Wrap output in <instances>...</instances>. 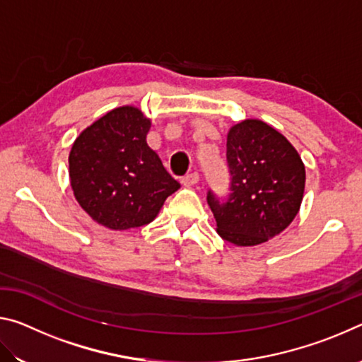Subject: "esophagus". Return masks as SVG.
<instances>
[{
    "mask_svg": "<svg viewBox=\"0 0 362 362\" xmlns=\"http://www.w3.org/2000/svg\"><path fill=\"white\" fill-rule=\"evenodd\" d=\"M198 180H199L198 173H189L185 177H182L183 187H193V185H196V183H198Z\"/></svg>",
    "mask_w": 362,
    "mask_h": 362,
    "instance_id": "34e87169",
    "label": "esophagus"
}]
</instances>
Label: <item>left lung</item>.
Returning a JSON list of instances; mask_svg holds the SVG:
<instances>
[{
  "instance_id": "obj_1",
  "label": "left lung",
  "mask_w": 362,
  "mask_h": 362,
  "mask_svg": "<svg viewBox=\"0 0 362 362\" xmlns=\"http://www.w3.org/2000/svg\"><path fill=\"white\" fill-rule=\"evenodd\" d=\"M226 164L230 194L222 199L207 192L218 235L236 246H257L287 228L305 189V166L289 140L263 121H241L226 137Z\"/></svg>"
}]
</instances>
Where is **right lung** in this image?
I'll return each mask as SVG.
<instances>
[{
  "label": "right lung",
  "instance_id": "add662e5",
  "mask_svg": "<svg viewBox=\"0 0 362 362\" xmlns=\"http://www.w3.org/2000/svg\"><path fill=\"white\" fill-rule=\"evenodd\" d=\"M150 119L136 107L115 108L71 146L70 182L79 206L110 230L137 228L158 216L180 183L146 144Z\"/></svg>",
  "mask_w": 362,
  "mask_h": 362
}]
</instances>
